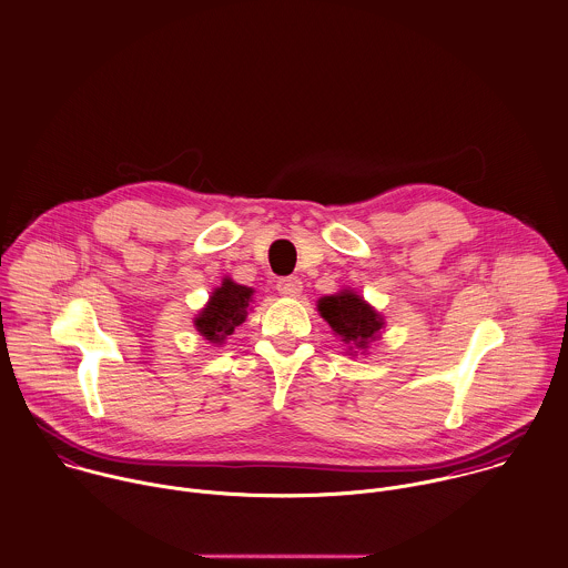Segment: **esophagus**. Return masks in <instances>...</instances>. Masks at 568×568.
Segmentation results:
<instances>
[{"mask_svg": "<svg viewBox=\"0 0 568 568\" xmlns=\"http://www.w3.org/2000/svg\"><path fill=\"white\" fill-rule=\"evenodd\" d=\"M276 290L283 294V296H298L301 292H303V283H301V278H296V276H287V278H281L278 283H276Z\"/></svg>", "mask_w": 568, "mask_h": 568, "instance_id": "34e87169", "label": "esophagus"}]
</instances>
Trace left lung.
Instances as JSON below:
<instances>
[{"label": "left lung", "instance_id": "8db88e82", "mask_svg": "<svg viewBox=\"0 0 568 568\" xmlns=\"http://www.w3.org/2000/svg\"><path fill=\"white\" fill-rule=\"evenodd\" d=\"M323 318L332 329L349 345L365 349L372 338H376L383 327L381 316L356 294L341 292L336 296H325L318 303Z\"/></svg>", "mask_w": 568, "mask_h": 568}]
</instances>
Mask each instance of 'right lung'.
<instances>
[{
	"mask_svg": "<svg viewBox=\"0 0 568 568\" xmlns=\"http://www.w3.org/2000/svg\"><path fill=\"white\" fill-rule=\"evenodd\" d=\"M250 296H252L250 287L236 285L234 281L225 278L223 285L219 290H214V294L210 296V303L194 321L196 329L207 341L221 343L225 336H230L234 332V327H239L245 321V316H247L245 310L250 305Z\"/></svg>",
	"mask_w": 568,
	"mask_h": 568,
	"instance_id": "1",
	"label": "right lung"
}]
</instances>
